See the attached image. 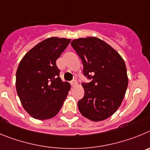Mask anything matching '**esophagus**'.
Segmentation results:
<instances>
[{
    "label": "esophagus",
    "instance_id": "1",
    "mask_svg": "<svg viewBox=\"0 0 150 150\" xmlns=\"http://www.w3.org/2000/svg\"><path fill=\"white\" fill-rule=\"evenodd\" d=\"M71 84H72V87H75V86L78 85V81H77L76 78H74L73 80L71 81Z\"/></svg>",
    "mask_w": 150,
    "mask_h": 150
}]
</instances>
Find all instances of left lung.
I'll return each mask as SVG.
<instances>
[{"label": "left lung", "mask_w": 150, "mask_h": 150, "mask_svg": "<svg viewBox=\"0 0 150 150\" xmlns=\"http://www.w3.org/2000/svg\"><path fill=\"white\" fill-rule=\"evenodd\" d=\"M71 45L81 59L84 96L78 102L81 114L94 122L105 120L120 106L128 87L125 62L115 49L97 37L72 40Z\"/></svg>", "instance_id": "obj_1"}]
</instances>
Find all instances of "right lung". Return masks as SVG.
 <instances>
[{"label":"right lung","mask_w":150,"mask_h":150,"mask_svg":"<svg viewBox=\"0 0 150 150\" xmlns=\"http://www.w3.org/2000/svg\"><path fill=\"white\" fill-rule=\"evenodd\" d=\"M71 40L51 37L40 42L23 57L16 71V87L23 108L36 120L55 117L71 86L59 77L56 60Z\"/></svg>","instance_id":"1"}]
</instances>
